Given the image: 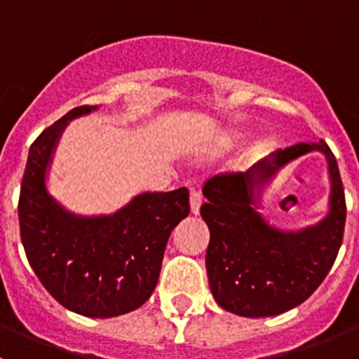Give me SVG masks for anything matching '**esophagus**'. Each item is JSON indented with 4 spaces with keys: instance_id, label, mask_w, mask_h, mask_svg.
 Returning a JSON list of instances; mask_svg holds the SVG:
<instances>
[{
    "instance_id": "1",
    "label": "esophagus",
    "mask_w": 359,
    "mask_h": 359,
    "mask_svg": "<svg viewBox=\"0 0 359 359\" xmlns=\"http://www.w3.org/2000/svg\"><path fill=\"white\" fill-rule=\"evenodd\" d=\"M203 196L199 194L198 190H190V212L194 215L199 214V208H201Z\"/></svg>"
}]
</instances>
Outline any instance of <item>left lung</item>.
<instances>
[{"label": "left lung", "mask_w": 359, "mask_h": 359, "mask_svg": "<svg viewBox=\"0 0 359 359\" xmlns=\"http://www.w3.org/2000/svg\"><path fill=\"white\" fill-rule=\"evenodd\" d=\"M313 150L328 160V215L297 232L271 227L260 214L262 190L282 166ZM203 196L201 217L210 230L208 284L223 309L248 318L280 315L307 300L327 277L344 239L347 210L338 163L323 140L278 149L246 172L210 177Z\"/></svg>", "instance_id": "obj_1"}]
</instances>
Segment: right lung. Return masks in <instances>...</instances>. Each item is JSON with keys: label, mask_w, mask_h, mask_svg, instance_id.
I'll return each mask as SVG.
<instances>
[{"label": "right lung", "mask_w": 359, "mask_h": 359, "mask_svg": "<svg viewBox=\"0 0 359 359\" xmlns=\"http://www.w3.org/2000/svg\"><path fill=\"white\" fill-rule=\"evenodd\" d=\"M81 106L44 129L28 151L19 226L32 269L66 309L90 318L126 315L147 302L158 284L170 231L190 212L185 187L144 192L109 215H79L48 192L46 177L69 120Z\"/></svg>", "instance_id": "obj_1"}]
</instances>
